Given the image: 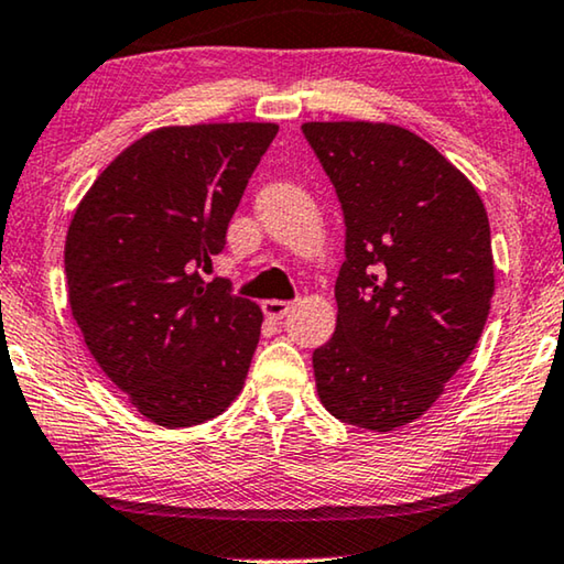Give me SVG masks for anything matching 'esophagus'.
Listing matches in <instances>:
<instances>
[{"mask_svg":"<svg viewBox=\"0 0 564 564\" xmlns=\"http://www.w3.org/2000/svg\"><path fill=\"white\" fill-rule=\"evenodd\" d=\"M291 311V304L289 301H279V299H268L263 301V314L268 318H273V322H279V318H283L285 314Z\"/></svg>","mask_w":564,"mask_h":564,"instance_id":"34e87169","label":"esophagus"}]
</instances>
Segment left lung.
I'll use <instances>...</instances> for the list:
<instances>
[{"instance_id": "8db88e82", "label": "left lung", "mask_w": 564, "mask_h": 564, "mask_svg": "<svg viewBox=\"0 0 564 564\" xmlns=\"http://www.w3.org/2000/svg\"><path fill=\"white\" fill-rule=\"evenodd\" d=\"M306 141L341 202L336 329L314 351L322 405L388 433L443 394L489 318L486 207L438 149L392 123L311 121Z\"/></svg>"}]
</instances>
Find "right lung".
Returning a JSON list of instances; mask_svg holds the SVG:
<instances>
[{
    "mask_svg": "<svg viewBox=\"0 0 564 564\" xmlns=\"http://www.w3.org/2000/svg\"><path fill=\"white\" fill-rule=\"evenodd\" d=\"M275 123L164 126L100 172L65 240L86 347L162 427L217 417L246 384L263 311L205 281Z\"/></svg>",
    "mask_w": 564,
    "mask_h": 564,
    "instance_id": "obj_1",
    "label": "right lung"
}]
</instances>
